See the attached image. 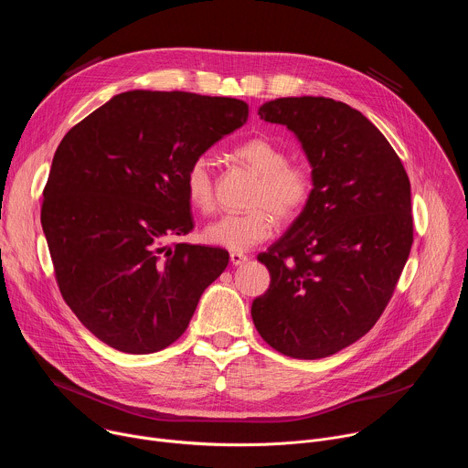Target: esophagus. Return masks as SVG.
<instances>
[{
    "mask_svg": "<svg viewBox=\"0 0 468 468\" xmlns=\"http://www.w3.org/2000/svg\"><path fill=\"white\" fill-rule=\"evenodd\" d=\"M229 261H231V264L233 266H240V264H244L246 261H248V255H244V253H237V251H233L231 255H229Z\"/></svg>",
    "mask_w": 468,
    "mask_h": 468,
    "instance_id": "1",
    "label": "esophagus"
}]
</instances>
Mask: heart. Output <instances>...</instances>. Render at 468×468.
I'll return each instance as SVG.
<instances>
[{
  "label": "heart",
  "instance_id": "b5f03b06",
  "mask_svg": "<svg viewBox=\"0 0 468 468\" xmlns=\"http://www.w3.org/2000/svg\"><path fill=\"white\" fill-rule=\"evenodd\" d=\"M235 155L246 163L261 183L253 196V209L228 213L204 229V240L229 251H248L271 239L280 218H294L307 206L313 192L311 172L302 165H291L285 148L271 139L255 137L242 143ZM185 192L192 207L211 211L215 206V181L211 161L196 157L185 174Z\"/></svg>",
  "mask_w": 468,
  "mask_h": 468
}]
</instances>
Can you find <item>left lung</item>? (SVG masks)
Here are the masks:
<instances>
[{"label": "left lung", "mask_w": 468, "mask_h": 468, "mask_svg": "<svg viewBox=\"0 0 468 468\" xmlns=\"http://www.w3.org/2000/svg\"><path fill=\"white\" fill-rule=\"evenodd\" d=\"M259 116L294 133L313 192L257 257L271 287L251 318L280 354L322 359L367 335L394 292L413 244L410 177L381 131L343 101L278 98Z\"/></svg>", "instance_id": "left-lung-1"}]
</instances>
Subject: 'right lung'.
Segmentation results:
<instances>
[{"mask_svg": "<svg viewBox=\"0 0 468 468\" xmlns=\"http://www.w3.org/2000/svg\"><path fill=\"white\" fill-rule=\"evenodd\" d=\"M248 105L129 90L60 141L40 211L60 294L101 343L154 354L176 343L229 253L170 237L192 229L185 174L244 125Z\"/></svg>", "mask_w": 468, "mask_h": 468, "instance_id": "1", "label": "right lung"}]
</instances>
